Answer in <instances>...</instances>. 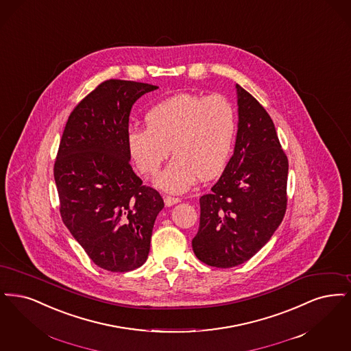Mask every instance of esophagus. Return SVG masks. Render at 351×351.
<instances>
[{
  "label": "esophagus",
  "mask_w": 351,
  "mask_h": 351,
  "mask_svg": "<svg viewBox=\"0 0 351 351\" xmlns=\"http://www.w3.org/2000/svg\"><path fill=\"white\" fill-rule=\"evenodd\" d=\"M164 200H165V204H167V206H173V204L178 203L181 199L177 198V197H170V195H165V197H164Z\"/></svg>",
  "instance_id": "1"
}]
</instances>
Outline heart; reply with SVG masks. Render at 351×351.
<instances>
[{
	"mask_svg": "<svg viewBox=\"0 0 351 351\" xmlns=\"http://www.w3.org/2000/svg\"><path fill=\"white\" fill-rule=\"evenodd\" d=\"M145 119L147 127L128 130L127 151L140 173L156 176L171 148L176 156L157 180L164 190L183 193L226 168L237 128L226 97L183 93L153 106Z\"/></svg>",
	"mask_w": 351,
	"mask_h": 351,
	"instance_id": "b5f03b06",
	"label": "heart"
}]
</instances>
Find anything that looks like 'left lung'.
<instances>
[{"label":"left lung","mask_w":351,"mask_h":351,"mask_svg":"<svg viewBox=\"0 0 351 351\" xmlns=\"http://www.w3.org/2000/svg\"><path fill=\"white\" fill-rule=\"evenodd\" d=\"M234 152L210 194L199 199L195 256L228 269L252 258L282 223L287 208L289 160L270 115L240 85Z\"/></svg>","instance_id":"8db88e82"}]
</instances>
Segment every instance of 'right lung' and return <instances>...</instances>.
Segmentation results:
<instances>
[{"label":"right lung","instance_id":"right-lung-1","mask_svg":"<svg viewBox=\"0 0 351 351\" xmlns=\"http://www.w3.org/2000/svg\"><path fill=\"white\" fill-rule=\"evenodd\" d=\"M158 86L106 80L89 93L65 124L53 176L60 215L93 262L112 273L140 267L151 247L164 200L130 165L132 105Z\"/></svg>","mask_w":351,"mask_h":351}]
</instances>
